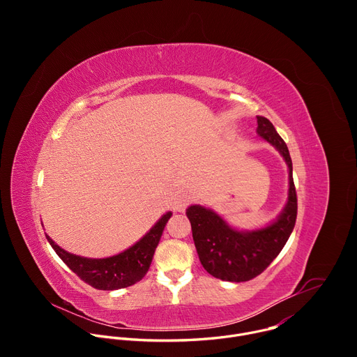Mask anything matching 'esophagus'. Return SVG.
Returning <instances> with one entry per match:
<instances>
[{
  "label": "esophagus",
  "instance_id": "34e87169",
  "mask_svg": "<svg viewBox=\"0 0 357 357\" xmlns=\"http://www.w3.org/2000/svg\"><path fill=\"white\" fill-rule=\"evenodd\" d=\"M192 202V197H190V195L189 193H179L178 195V197L175 199V209L178 211V212H183L185 211V208L189 205V203Z\"/></svg>",
  "mask_w": 357,
  "mask_h": 357
}]
</instances>
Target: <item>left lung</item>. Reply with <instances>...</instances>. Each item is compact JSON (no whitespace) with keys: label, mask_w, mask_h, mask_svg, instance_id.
<instances>
[{"label":"left lung","mask_w":357,"mask_h":357,"mask_svg":"<svg viewBox=\"0 0 357 357\" xmlns=\"http://www.w3.org/2000/svg\"><path fill=\"white\" fill-rule=\"evenodd\" d=\"M257 134L280 152L288 165V200L278 218L261 229L237 230L212 209L200 205H190L186 209L203 268L230 282H243L260 275L285 245L296 220V192L288 146L268 119L257 116Z\"/></svg>","instance_id":"1"}]
</instances>
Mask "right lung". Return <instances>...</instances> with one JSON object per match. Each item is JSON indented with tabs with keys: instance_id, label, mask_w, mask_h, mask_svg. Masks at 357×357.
<instances>
[{
	"instance_id": "right-lung-1",
	"label": "right lung",
	"mask_w": 357,
	"mask_h": 357,
	"mask_svg": "<svg viewBox=\"0 0 357 357\" xmlns=\"http://www.w3.org/2000/svg\"><path fill=\"white\" fill-rule=\"evenodd\" d=\"M171 216L172 212H167L135 244L107 259L80 257L59 247L47 234L46 238L62 261L80 280L96 289L113 291L130 287L144 278Z\"/></svg>"
}]
</instances>
